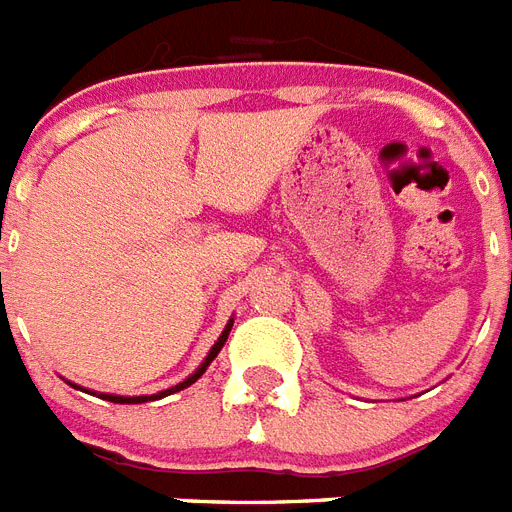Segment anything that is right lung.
I'll return each instance as SVG.
<instances>
[{
  "mask_svg": "<svg viewBox=\"0 0 512 512\" xmlns=\"http://www.w3.org/2000/svg\"><path fill=\"white\" fill-rule=\"evenodd\" d=\"M232 322H235V320H230V322H227V325H224L222 335H219V338H216V343H214V346H211V351H208V357L203 359V362H200L198 370L192 372V375H187V378L182 380V383H177V386H171V388H163V391H158V394H142V396L100 394V391H89V388L79 386V383H71V380H65V383H71L73 388H81V391H87V394H97V396H100V399H108V402H113V404H145V402H155V399H163V396H169V394H177V391H182V388L192 386V383H195V380H198L200 375H203V372L208 370V365H211V362H214L216 354H219V351H222L224 343H227V335H230V330H232Z\"/></svg>",
  "mask_w": 512,
  "mask_h": 512,
  "instance_id": "right-lung-1",
  "label": "right lung"
}]
</instances>
